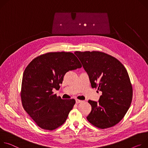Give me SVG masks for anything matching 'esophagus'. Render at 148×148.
<instances>
[{
  "instance_id": "obj_1",
  "label": "esophagus",
  "mask_w": 148,
  "mask_h": 148,
  "mask_svg": "<svg viewBox=\"0 0 148 148\" xmlns=\"http://www.w3.org/2000/svg\"><path fill=\"white\" fill-rule=\"evenodd\" d=\"M83 102L82 101L79 100V99H76V103H81V102Z\"/></svg>"
}]
</instances>
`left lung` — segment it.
Segmentation results:
<instances>
[{"instance_id": "obj_1", "label": "left lung", "mask_w": 148, "mask_h": 148, "mask_svg": "<svg viewBox=\"0 0 148 148\" xmlns=\"http://www.w3.org/2000/svg\"><path fill=\"white\" fill-rule=\"evenodd\" d=\"M88 73L92 88L102 92L99 102H88L92 110L86 117L93 126L101 129L118 123L128 110L133 89L128 73L116 58L99 51H76Z\"/></svg>"}]
</instances>
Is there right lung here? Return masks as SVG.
<instances>
[{
	"label": "right lung",
	"instance_id": "right-lung-1",
	"mask_svg": "<svg viewBox=\"0 0 148 148\" xmlns=\"http://www.w3.org/2000/svg\"><path fill=\"white\" fill-rule=\"evenodd\" d=\"M82 67L72 52L42 54L33 59L23 72L21 97L25 111L40 128L53 130L62 125L75 100L62 99L53 94L67 72Z\"/></svg>",
	"mask_w": 148,
	"mask_h": 148
}]
</instances>
